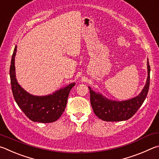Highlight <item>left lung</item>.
Returning <instances> with one entry per match:
<instances>
[{
    "label": "left lung",
    "mask_w": 159,
    "mask_h": 159,
    "mask_svg": "<svg viewBox=\"0 0 159 159\" xmlns=\"http://www.w3.org/2000/svg\"><path fill=\"white\" fill-rule=\"evenodd\" d=\"M147 81L139 95L126 101H113L101 93H97L89 87L91 107L99 119L106 121H126L131 118L145 100L148 93L150 81V66L147 59Z\"/></svg>",
    "instance_id": "left-lung-1"
}]
</instances>
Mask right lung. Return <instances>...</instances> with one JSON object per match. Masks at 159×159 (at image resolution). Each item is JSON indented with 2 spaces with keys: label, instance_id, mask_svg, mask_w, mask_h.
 <instances>
[{
  "label": "right lung",
  "instance_id": "obj_1",
  "mask_svg": "<svg viewBox=\"0 0 159 159\" xmlns=\"http://www.w3.org/2000/svg\"><path fill=\"white\" fill-rule=\"evenodd\" d=\"M17 47L15 46L11 60L10 76L11 87L16 104L26 116L34 122L52 123L61 117L68 101L69 93L75 83L55 91L46 96H34L27 92L17 82L15 72V56Z\"/></svg>",
  "mask_w": 159,
  "mask_h": 159
}]
</instances>
